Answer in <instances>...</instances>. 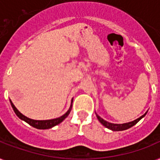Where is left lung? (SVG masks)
I'll return each instance as SVG.
<instances>
[{
  "mask_svg": "<svg viewBox=\"0 0 160 160\" xmlns=\"http://www.w3.org/2000/svg\"><path fill=\"white\" fill-rule=\"evenodd\" d=\"M147 113V112H146ZM146 113L144 114H143L141 117H139V119H135V120H134V121L132 122H129V123H125V124H112V123H109V122L105 121V120H104V119H102V118H100L98 114H96V116H97V119H99V121L101 123V124L104 125V126H105L106 128H108V129H111V130H114V131H121V130H124V129H129L130 127L134 126V124H136L140 120V119L143 118V117L145 116V114H146Z\"/></svg>",
  "mask_w": 160,
  "mask_h": 160,
  "instance_id": "left-lung-1",
  "label": "left lung"
}]
</instances>
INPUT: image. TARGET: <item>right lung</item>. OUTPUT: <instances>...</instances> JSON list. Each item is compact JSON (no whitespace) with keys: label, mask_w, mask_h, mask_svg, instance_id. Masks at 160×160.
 <instances>
[{"label":"right lung","mask_w":160,"mask_h":160,"mask_svg":"<svg viewBox=\"0 0 160 160\" xmlns=\"http://www.w3.org/2000/svg\"><path fill=\"white\" fill-rule=\"evenodd\" d=\"M10 102H11V106H12V108H13V110L15 111L16 114L20 118V119L24 120V121H26V123H28V124H30V125H31V126H33L35 127V128H36V129H51L52 127L55 126V125H57V124H59L60 123H61V122L69 115L70 110H71V108H72V105H71L70 107V109H69V110H68L64 115L59 117V118H56V119H48V120H35V119H30V118H27L26 116L23 115V114H21V112L19 111L18 109L15 107V105H13V103L11 102V100H10Z\"/></svg>","instance_id":"1"}]
</instances>
